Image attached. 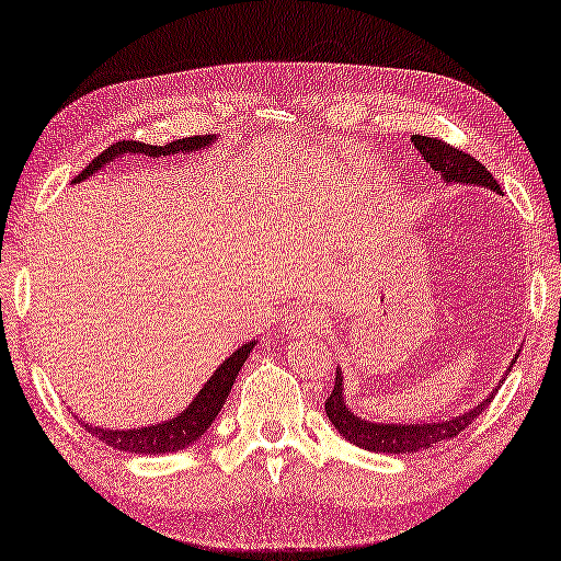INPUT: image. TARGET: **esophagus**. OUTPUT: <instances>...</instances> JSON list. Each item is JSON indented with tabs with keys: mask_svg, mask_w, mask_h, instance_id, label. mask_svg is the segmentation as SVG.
<instances>
[{
	"mask_svg": "<svg viewBox=\"0 0 561 561\" xmlns=\"http://www.w3.org/2000/svg\"><path fill=\"white\" fill-rule=\"evenodd\" d=\"M328 325V316L323 310L313 306H298L293 313L283 318V335L286 337H300V335H316L323 333Z\"/></svg>",
	"mask_w": 561,
	"mask_h": 561,
	"instance_id": "34e87169",
	"label": "esophagus"
}]
</instances>
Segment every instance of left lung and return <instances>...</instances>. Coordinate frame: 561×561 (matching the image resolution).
Instances as JSON below:
<instances>
[{"label": "left lung", "instance_id": "1", "mask_svg": "<svg viewBox=\"0 0 561 561\" xmlns=\"http://www.w3.org/2000/svg\"><path fill=\"white\" fill-rule=\"evenodd\" d=\"M412 144L415 149L425 156V161L430 163V169L439 173V179L445 183H462V186H480V188H490L494 194L502 196L500 183L494 181L492 173L482 167L480 161H474L470 153H465L460 149H453V146L439 141V139H430V136H412ZM519 355L512 357V363L507 367L510 375L512 365L517 363ZM500 385L494 388L488 398L482 402H477L474 408L467 412H460V415L449 417V420H437V422H375V420H365L347 408L345 402V385H343V370L335 367V388L330 392V398L325 400V415L333 422V427L341 433L347 443H353L357 447L367 449V453H385V455H410V453H420V449H427L433 445L445 443V439H453L472 425V422L482 415V410L490 405L497 394Z\"/></svg>", "mask_w": 561, "mask_h": 561}]
</instances>
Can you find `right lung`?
Masks as SVG:
<instances>
[{
  "label": "right lung",
  "mask_w": 561,
  "mask_h": 561,
  "mask_svg": "<svg viewBox=\"0 0 561 561\" xmlns=\"http://www.w3.org/2000/svg\"><path fill=\"white\" fill-rule=\"evenodd\" d=\"M216 141V136H188V139H179L171 141L167 146H149V144H139V141H118L114 146H108L106 151H101L89 167L79 173L71 183H79L89 176H94L96 171H101L108 163H114L122 156H171V153H196L210 149ZM259 345V341H251L233 351V355H228L224 363L216 367V373L206 380L204 388L198 390L194 400L183 408L179 415H173L163 422H156V425H146V427H128V430H112V427H99L91 425V422L79 420L91 435L99 437L101 443H106L108 447L122 449V453H131V455H169L176 453V449L191 447L196 439L206 433V430L214 425L216 415L220 408L226 405V398L231 394L233 382L241 373L243 363L251 357L253 347Z\"/></svg>",
  "instance_id": "add662e5"
}]
</instances>
